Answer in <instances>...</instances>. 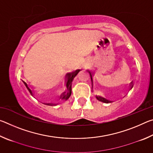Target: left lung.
Instances as JSON below:
<instances>
[{
    "mask_svg": "<svg viewBox=\"0 0 153 153\" xmlns=\"http://www.w3.org/2000/svg\"><path fill=\"white\" fill-rule=\"evenodd\" d=\"M88 73L90 74V79H91V82H92V84H93V79H92V76H93V74L92 71H88ZM130 84H132V82H131ZM97 98L98 100H100V101L101 102H105V103H108V102H110L111 101L110 100H108V99H107V98L103 97H101V96H97Z\"/></svg>",
    "mask_w": 153,
    "mask_h": 153,
    "instance_id": "obj_1",
    "label": "left lung"
}]
</instances>
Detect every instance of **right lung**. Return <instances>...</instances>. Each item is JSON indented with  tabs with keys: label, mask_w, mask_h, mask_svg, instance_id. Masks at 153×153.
Listing matches in <instances>:
<instances>
[{
	"label": "right lung",
	"mask_w": 153,
	"mask_h": 153,
	"mask_svg": "<svg viewBox=\"0 0 153 153\" xmlns=\"http://www.w3.org/2000/svg\"><path fill=\"white\" fill-rule=\"evenodd\" d=\"M79 71H80L79 69H77V70L75 71L74 72H72V73H71L70 74H69V75H70V76L68 77V79H67V81L66 82V88L67 89L65 90V92H64L63 95H62V97H61L62 99L67 100L69 98V97H70V96H71V84H72V81H73V79H74V78L75 77V76H76V75L78 74V72ZM26 86H27V84H26ZM27 88H28V89H29L31 94H32V90H31V89L29 87H27ZM48 105L53 106L54 104H52V103H48Z\"/></svg>",
	"instance_id": "right-lung-1"
}]
</instances>
